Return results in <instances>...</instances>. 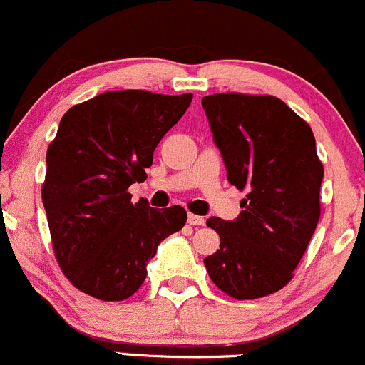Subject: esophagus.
<instances>
[{"mask_svg": "<svg viewBox=\"0 0 365 365\" xmlns=\"http://www.w3.org/2000/svg\"><path fill=\"white\" fill-rule=\"evenodd\" d=\"M187 223L193 225V227H200V225L205 223V220L202 216H197V214H187Z\"/></svg>", "mask_w": 365, "mask_h": 365, "instance_id": "34e87169", "label": "esophagus"}]
</instances>
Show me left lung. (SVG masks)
Segmentation results:
<instances>
[{"instance_id": "obj_1", "label": "left lung", "mask_w": 365, "mask_h": 365, "mask_svg": "<svg viewBox=\"0 0 365 365\" xmlns=\"http://www.w3.org/2000/svg\"><path fill=\"white\" fill-rule=\"evenodd\" d=\"M228 182L247 190L234 221L209 217L220 250L204 260L234 299H258L292 279L320 220L323 167L309 125L274 96L202 98Z\"/></svg>"}]
</instances>
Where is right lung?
<instances>
[{"mask_svg": "<svg viewBox=\"0 0 365 365\" xmlns=\"http://www.w3.org/2000/svg\"><path fill=\"white\" fill-rule=\"evenodd\" d=\"M191 98L107 91L63 115L47 149L42 200L56 258L84 294L100 300L133 295L161 240L186 223L179 205L131 204L128 187L144 181L156 145Z\"/></svg>", "mask_w": 365, "mask_h": 365, "instance_id": "right-lung-1", "label": "right lung"}]
</instances>
